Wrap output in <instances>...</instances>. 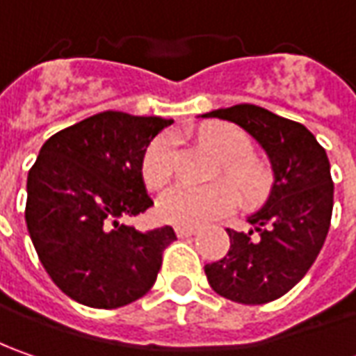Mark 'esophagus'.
I'll list each match as a JSON object with an SVG mask.
<instances>
[{"label":"esophagus","instance_id":"obj_1","mask_svg":"<svg viewBox=\"0 0 356 356\" xmlns=\"http://www.w3.org/2000/svg\"><path fill=\"white\" fill-rule=\"evenodd\" d=\"M198 229L196 227H176V236L178 238H190V236H196Z\"/></svg>","mask_w":356,"mask_h":356}]
</instances>
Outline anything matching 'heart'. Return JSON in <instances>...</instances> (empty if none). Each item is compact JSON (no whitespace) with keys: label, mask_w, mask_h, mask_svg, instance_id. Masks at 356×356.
Returning a JSON list of instances; mask_svg holds the SVG:
<instances>
[{"label":"heart","mask_w":356,"mask_h":356,"mask_svg":"<svg viewBox=\"0 0 356 356\" xmlns=\"http://www.w3.org/2000/svg\"><path fill=\"white\" fill-rule=\"evenodd\" d=\"M204 143L222 160H226L227 174L241 188L255 184V172L243 160L250 152V138L236 127L220 124L204 134ZM174 138L170 134L158 136L148 146L143 162L144 182L150 188L164 186L174 166ZM236 204V192L227 184L192 186L176 184L158 200V213L164 222L182 227H198L227 213Z\"/></svg>","instance_id":"heart-1"}]
</instances>
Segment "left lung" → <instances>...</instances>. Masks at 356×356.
Wrapping results in <instances>:
<instances>
[{"instance_id": "left-lung-1", "label": "left lung", "mask_w": 356, "mask_h": 356, "mask_svg": "<svg viewBox=\"0 0 356 356\" xmlns=\"http://www.w3.org/2000/svg\"><path fill=\"white\" fill-rule=\"evenodd\" d=\"M202 117L241 127L266 150L273 172L266 204L248 218L252 229H227L229 250L204 267L206 277L229 301L269 303L305 277L325 243L333 213L329 158L303 124L255 104L218 108Z\"/></svg>"}]
</instances>
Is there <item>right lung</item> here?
<instances>
[{"instance_id": "right-lung-1", "label": "right lung", "mask_w": 356, "mask_h": 356, "mask_svg": "<svg viewBox=\"0 0 356 356\" xmlns=\"http://www.w3.org/2000/svg\"><path fill=\"white\" fill-rule=\"evenodd\" d=\"M172 122L106 111L41 146L27 176L25 222L49 277L76 303L117 309L154 285L174 229L138 232L120 218L154 204L144 186V154Z\"/></svg>"}]
</instances>
